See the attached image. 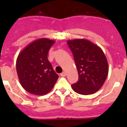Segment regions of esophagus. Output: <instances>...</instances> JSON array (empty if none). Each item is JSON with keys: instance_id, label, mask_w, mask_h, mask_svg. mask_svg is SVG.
<instances>
[{"instance_id": "esophagus-1", "label": "esophagus", "mask_w": 127, "mask_h": 127, "mask_svg": "<svg viewBox=\"0 0 127 127\" xmlns=\"http://www.w3.org/2000/svg\"><path fill=\"white\" fill-rule=\"evenodd\" d=\"M60 75H61V77H65L66 75V73L65 72H63L62 73L60 74Z\"/></svg>"}]
</instances>
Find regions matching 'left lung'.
Masks as SVG:
<instances>
[{
  "label": "left lung",
  "instance_id": "1",
  "mask_svg": "<svg viewBox=\"0 0 127 127\" xmlns=\"http://www.w3.org/2000/svg\"><path fill=\"white\" fill-rule=\"evenodd\" d=\"M77 69L79 80L71 85L80 95L93 94L102 87L108 75V63L101 48L84 39L68 40Z\"/></svg>",
  "mask_w": 127,
  "mask_h": 127
}]
</instances>
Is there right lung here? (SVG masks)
<instances>
[{"instance_id": "add662e5", "label": "right lung", "mask_w": 127, "mask_h": 127, "mask_svg": "<svg viewBox=\"0 0 127 127\" xmlns=\"http://www.w3.org/2000/svg\"><path fill=\"white\" fill-rule=\"evenodd\" d=\"M55 42L47 38L35 40L18 56L16 68L19 80L24 89L31 94H47L58 79L47 59L49 49Z\"/></svg>"}]
</instances>
